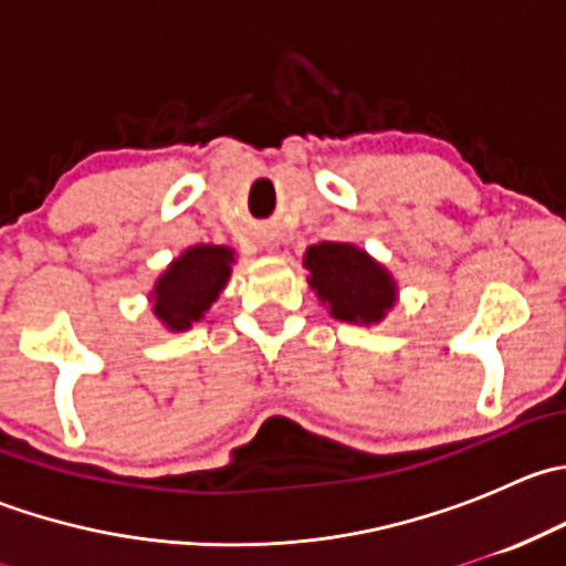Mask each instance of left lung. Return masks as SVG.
I'll list each match as a JSON object with an SVG mask.
<instances>
[{
    "mask_svg": "<svg viewBox=\"0 0 566 566\" xmlns=\"http://www.w3.org/2000/svg\"><path fill=\"white\" fill-rule=\"evenodd\" d=\"M310 284L331 315L347 323H378L394 304L389 273L350 243H317L306 251Z\"/></svg>",
    "mask_w": 566,
    "mask_h": 566,
    "instance_id": "left-lung-1",
    "label": "left lung"
}]
</instances>
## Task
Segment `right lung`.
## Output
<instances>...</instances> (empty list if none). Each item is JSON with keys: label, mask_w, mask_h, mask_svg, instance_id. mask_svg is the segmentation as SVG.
<instances>
[{"label": "right lung", "mask_w": 566, "mask_h": 566, "mask_svg": "<svg viewBox=\"0 0 566 566\" xmlns=\"http://www.w3.org/2000/svg\"><path fill=\"white\" fill-rule=\"evenodd\" d=\"M232 260L235 256L224 247H193L177 256L153 293L156 315L172 331L191 328V323H197L219 298L230 279Z\"/></svg>", "instance_id": "right-lung-1"}]
</instances>
